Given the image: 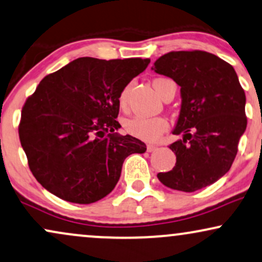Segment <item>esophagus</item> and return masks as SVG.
<instances>
[{
    "mask_svg": "<svg viewBox=\"0 0 262 262\" xmlns=\"http://www.w3.org/2000/svg\"><path fill=\"white\" fill-rule=\"evenodd\" d=\"M147 151L148 152H152V151H155L156 148H157V146H156V145H147Z\"/></svg>",
    "mask_w": 262,
    "mask_h": 262,
    "instance_id": "obj_1",
    "label": "esophagus"
}]
</instances>
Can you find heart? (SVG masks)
Segmentation results:
<instances>
[{
	"mask_svg": "<svg viewBox=\"0 0 262 262\" xmlns=\"http://www.w3.org/2000/svg\"><path fill=\"white\" fill-rule=\"evenodd\" d=\"M170 82L168 78H156L154 81V87L156 92L161 95L163 94L164 85ZM128 95H129V87L123 88L121 92L118 102L122 110H125L128 106ZM168 129V122L163 117H133L129 118L124 122V132L132 137L141 139L145 141H155L161 137Z\"/></svg>",
	"mask_w": 262,
	"mask_h": 262,
	"instance_id": "b5f03b06",
	"label": "heart"
}]
</instances>
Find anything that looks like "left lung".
<instances>
[{"label": "left lung", "mask_w": 262, "mask_h": 262, "mask_svg": "<svg viewBox=\"0 0 262 262\" xmlns=\"http://www.w3.org/2000/svg\"><path fill=\"white\" fill-rule=\"evenodd\" d=\"M152 70L173 78L183 98L173 132L183 139L169 145L177 163L157 178L178 191L209 186L230 170L247 128L246 93L236 71L204 51L167 53L156 60Z\"/></svg>", "instance_id": "obj_1"}]
</instances>
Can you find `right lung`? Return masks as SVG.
I'll list each match as a JSON object with an SVG mask.
<instances>
[{
  "instance_id": "add662e5",
  "label": "right lung",
  "mask_w": 262,
  "mask_h": 262,
  "mask_svg": "<svg viewBox=\"0 0 262 262\" xmlns=\"http://www.w3.org/2000/svg\"><path fill=\"white\" fill-rule=\"evenodd\" d=\"M150 59L78 58L46 76L26 99L19 139L36 180L61 200L94 203L114 190L132 154H144L121 127V92Z\"/></svg>"
}]
</instances>
